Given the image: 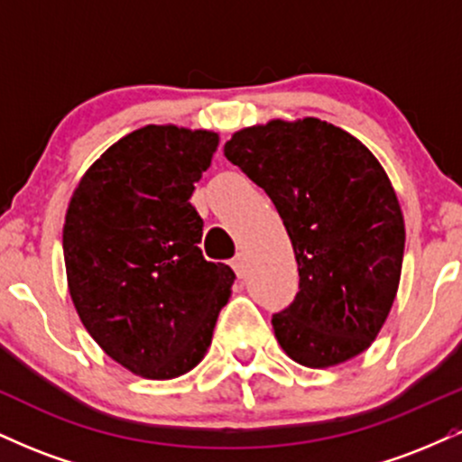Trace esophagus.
<instances>
[{
	"mask_svg": "<svg viewBox=\"0 0 462 462\" xmlns=\"http://www.w3.org/2000/svg\"><path fill=\"white\" fill-rule=\"evenodd\" d=\"M232 269H235V273L238 278H243V275L247 273V261H245V254H236L235 261H232Z\"/></svg>",
	"mask_w": 462,
	"mask_h": 462,
	"instance_id": "34e87169",
	"label": "esophagus"
}]
</instances>
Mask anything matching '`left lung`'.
Segmentation results:
<instances>
[{
  "label": "left lung",
  "mask_w": 462,
  "mask_h": 462,
  "mask_svg": "<svg viewBox=\"0 0 462 462\" xmlns=\"http://www.w3.org/2000/svg\"><path fill=\"white\" fill-rule=\"evenodd\" d=\"M224 152L272 198L298 261L295 301L272 319L280 347L310 369L363 354L395 301L406 241L383 164L317 116L249 125Z\"/></svg>",
  "instance_id": "1"
}]
</instances>
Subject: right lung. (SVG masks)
<instances>
[{"instance_id": "right-lung-1", "label": "right lung", "mask_w": 462, "mask_h": 462, "mask_svg": "<svg viewBox=\"0 0 462 462\" xmlns=\"http://www.w3.org/2000/svg\"><path fill=\"white\" fill-rule=\"evenodd\" d=\"M219 134L145 125L87 169L62 227L67 286L79 321L115 363L147 380L198 367L235 272L201 256L190 206Z\"/></svg>"}]
</instances>
